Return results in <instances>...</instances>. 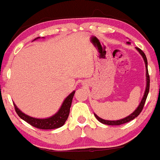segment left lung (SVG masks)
Segmentation results:
<instances>
[{
  "instance_id": "8db88e82",
  "label": "left lung",
  "mask_w": 160,
  "mask_h": 160,
  "mask_svg": "<svg viewBox=\"0 0 160 160\" xmlns=\"http://www.w3.org/2000/svg\"><path fill=\"white\" fill-rule=\"evenodd\" d=\"M127 43H128V44H130L131 42H127ZM136 49L138 50V52H139L140 54H141V56H142L143 59H144L145 64H146V90H145L144 96H143L142 99V101H141V102H140V104H139V105H138V107L136 109H135V111H134L133 113H132V114H131L130 115L127 116L126 118H122V119H120V120H117V121L104 120V119H102V118H100V117H98V116L96 114H94L95 118H96L98 119V120L100 122H101V123L105 124V125H122V124L127 123V122H130V121L133 120V119L135 118H136L137 116H138V114H139L140 113H141V111H142L143 107H144V104H145V103H146V98H147L148 93H149V91L150 80H149V72H148V62H147V59H146V55H145V53L143 52L142 51L141 49H138V48H136Z\"/></svg>"
}]
</instances>
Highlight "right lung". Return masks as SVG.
Instances as JSON below:
<instances>
[{
  "label": "right lung",
  "instance_id": "1",
  "mask_svg": "<svg viewBox=\"0 0 160 160\" xmlns=\"http://www.w3.org/2000/svg\"><path fill=\"white\" fill-rule=\"evenodd\" d=\"M39 38L40 37H38V38H35L34 41ZM74 93H75V90L66 98V99L62 102V106L60 107L59 110L57 111V113H56L54 115L51 116V117L47 118H35L30 117V116L27 115L25 113L22 112V111L19 110L17 106L15 105V104H14V109H15L18 115L21 118L23 119L24 121H25L35 128H40V129H54V128H60L65 124L66 121L68 118Z\"/></svg>",
  "mask_w": 160,
  "mask_h": 160
}]
</instances>
